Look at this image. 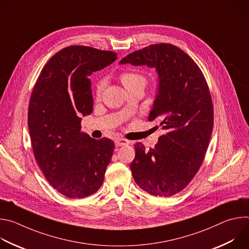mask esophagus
<instances>
[{
    "mask_svg": "<svg viewBox=\"0 0 249 249\" xmlns=\"http://www.w3.org/2000/svg\"><path fill=\"white\" fill-rule=\"evenodd\" d=\"M130 142L128 140H125V139H122V138H117L115 140V146L116 147H122V146H125V145H129Z\"/></svg>",
    "mask_w": 249,
    "mask_h": 249,
    "instance_id": "obj_1",
    "label": "esophagus"
}]
</instances>
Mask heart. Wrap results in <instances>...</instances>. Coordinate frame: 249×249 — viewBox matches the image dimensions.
I'll list each match as a JSON object with an SVG mask.
<instances>
[{
  "instance_id": "heart-1",
  "label": "heart",
  "mask_w": 249,
  "mask_h": 249,
  "mask_svg": "<svg viewBox=\"0 0 249 249\" xmlns=\"http://www.w3.org/2000/svg\"><path fill=\"white\" fill-rule=\"evenodd\" d=\"M120 80L123 84V86L126 88L130 87V86H133L135 84H138V83H144L146 82L144 76H142L141 74H138V73H135V72H125V73H122L121 76H120ZM103 88H104V82L103 81H100L97 86H96V95L99 96L103 90Z\"/></svg>"
}]
</instances>
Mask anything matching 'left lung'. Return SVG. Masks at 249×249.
Returning <instances> with one entry per match:
<instances>
[{
  "instance_id": "left-lung-1",
  "label": "left lung",
  "mask_w": 249,
  "mask_h": 249,
  "mask_svg": "<svg viewBox=\"0 0 249 249\" xmlns=\"http://www.w3.org/2000/svg\"><path fill=\"white\" fill-rule=\"evenodd\" d=\"M119 64L157 70L159 89L149 121L160 120L166 132L154 149L136 143L130 168L141 189L157 197L172 196L193 179L209 146L214 107L206 79L184 51L168 43L135 51Z\"/></svg>"
}]
</instances>
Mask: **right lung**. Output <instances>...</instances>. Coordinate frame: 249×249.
Instances as JSON below:
<instances>
[{
    "label": "right lung",
    "instance_id": "add662e5",
    "mask_svg": "<svg viewBox=\"0 0 249 249\" xmlns=\"http://www.w3.org/2000/svg\"><path fill=\"white\" fill-rule=\"evenodd\" d=\"M117 59L112 51L72 45L57 52L34 85L27 123L34 158L48 182L68 198H84L102 185L113 141L81 131L92 112L89 76Z\"/></svg>",
    "mask_w": 249,
    "mask_h": 249
}]
</instances>
